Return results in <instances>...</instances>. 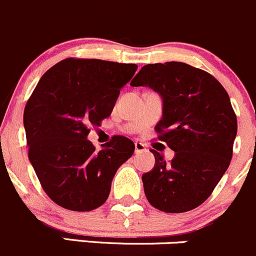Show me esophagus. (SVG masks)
Masks as SVG:
<instances>
[{"instance_id": "obj_1", "label": "esophagus", "mask_w": 256, "mask_h": 256, "mask_svg": "<svg viewBox=\"0 0 256 256\" xmlns=\"http://www.w3.org/2000/svg\"><path fill=\"white\" fill-rule=\"evenodd\" d=\"M146 150L145 145L141 142H135V154H140V152H144V151Z\"/></svg>"}]
</instances>
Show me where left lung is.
Instances as JSON below:
<instances>
[{
  "label": "left lung",
  "mask_w": 256,
  "mask_h": 256,
  "mask_svg": "<svg viewBox=\"0 0 256 256\" xmlns=\"http://www.w3.org/2000/svg\"><path fill=\"white\" fill-rule=\"evenodd\" d=\"M131 86H148L162 98L158 140L175 151L166 162L158 151L155 166L144 174L148 202L165 212H185L202 205L230 165L236 115L228 92L210 74L184 62L150 64Z\"/></svg>",
  "instance_id": "obj_1"
}]
</instances>
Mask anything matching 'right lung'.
<instances>
[{
  "instance_id": "right-lung-1",
  "label": "right lung",
  "mask_w": 256,
  "mask_h": 256,
  "mask_svg": "<svg viewBox=\"0 0 256 256\" xmlns=\"http://www.w3.org/2000/svg\"><path fill=\"white\" fill-rule=\"evenodd\" d=\"M135 64L66 58L44 74L28 98L24 126L28 158L50 199L74 212L108 200L118 168L131 158L132 141L114 136L96 150L88 135L111 115Z\"/></svg>"
}]
</instances>
